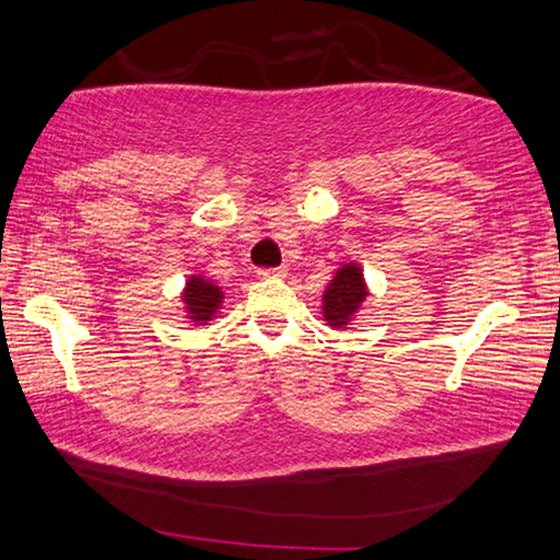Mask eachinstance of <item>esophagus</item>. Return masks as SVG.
I'll list each match as a JSON object with an SVG mask.
<instances>
[{
	"label": "esophagus",
	"mask_w": 560,
	"mask_h": 560,
	"mask_svg": "<svg viewBox=\"0 0 560 560\" xmlns=\"http://www.w3.org/2000/svg\"><path fill=\"white\" fill-rule=\"evenodd\" d=\"M258 275H260L262 280H268V278H285L288 268H285V265H280V268H265V270H258Z\"/></svg>",
	"instance_id": "1"
}]
</instances>
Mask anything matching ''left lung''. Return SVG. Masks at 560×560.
Wrapping results in <instances>:
<instances>
[{"label": "left lung", "instance_id": "8db88e82", "mask_svg": "<svg viewBox=\"0 0 560 560\" xmlns=\"http://www.w3.org/2000/svg\"><path fill=\"white\" fill-rule=\"evenodd\" d=\"M370 298V285L364 280L360 262H342L335 270L332 280L325 285L323 295V319L332 329H350V325L362 313Z\"/></svg>", "mask_w": 560, "mask_h": 560}]
</instances>
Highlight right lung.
I'll return each instance as SVG.
<instances>
[{"label":"right lung","mask_w":560,"mask_h":560,"mask_svg":"<svg viewBox=\"0 0 560 560\" xmlns=\"http://www.w3.org/2000/svg\"><path fill=\"white\" fill-rule=\"evenodd\" d=\"M223 300L225 292L218 282L206 278V275H188L186 285L180 290L183 317L196 327L210 325L223 310Z\"/></svg>","instance_id":"1"}]
</instances>
